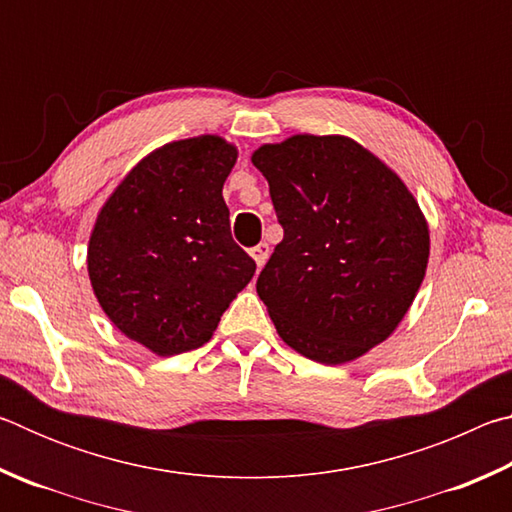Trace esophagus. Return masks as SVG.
I'll return each instance as SVG.
<instances>
[{
    "label": "esophagus",
    "instance_id": "obj_1",
    "mask_svg": "<svg viewBox=\"0 0 512 512\" xmlns=\"http://www.w3.org/2000/svg\"><path fill=\"white\" fill-rule=\"evenodd\" d=\"M250 255H253V259L257 262V266L262 268L266 264L268 255H271V248H268V244H257L255 248H250Z\"/></svg>",
    "mask_w": 512,
    "mask_h": 512
}]
</instances>
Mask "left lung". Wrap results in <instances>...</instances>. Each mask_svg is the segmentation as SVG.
<instances>
[{
    "label": "left lung",
    "mask_w": 512,
    "mask_h": 512,
    "mask_svg": "<svg viewBox=\"0 0 512 512\" xmlns=\"http://www.w3.org/2000/svg\"><path fill=\"white\" fill-rule=\"evenodd\" d=\"M253 164L284 230L257 277L282 341L327 366L386 341L429 259L427 221L406 185L341 135L264 144Z\"/></svg>",
    "instance_id": "1"
}]
</instances>
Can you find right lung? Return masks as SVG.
<instances>
[{
	"mask_svg": "<svg viewBox=\"0 0 512 512\" xmlns=\"http://www.w3.org/2000/svg\"><path fill=\"white\" fill-rule=\"evenodd\" d=\"M235 162V146L216 135L162 146L121 180L92 230L94 296L128 339L160 357L210 341L255 275L221 194Z\"/></svg>",
	"mask_w": 512,
	"mask_h": 512,
	"instance_id": "right-lung-1",
	"label": "right lung"
}]
</instances>
